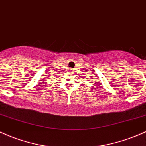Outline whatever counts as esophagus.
Wrapping results in <instances>:
<instances>
[{
    "label": "esophagus",
    "instance_id": "1",
    "mask_svg": "<svg viewBox=\"0 0 146 146\" xmlns=\"http://www.w3.org/2000/svg\"><path fill=\"white\" fill-rule=\"evenodd\" d=\"M71 70V71H72V69H71V70Z\"/></svg>",
    "mask_w": 146,
    "mask_h": 146
}]
</instances>
